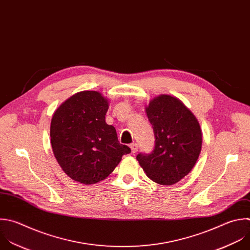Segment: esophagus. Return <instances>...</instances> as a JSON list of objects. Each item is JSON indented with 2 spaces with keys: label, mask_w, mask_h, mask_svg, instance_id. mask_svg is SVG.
<instances>
[{
  "label": "esophagus",
  "mask_w": 250,
  "mask_h": 250,
  "mask_svg": "<svg viewBox=\"0 0 250 250\" xmlns=\"http://www.w3.org/2000/svg\"><path fill=\"white\" fill-rule=\"evenodd\" d=\"M129 147H130V149H131V152H132V153H136V152H137V150H138V145H137L136 143H132V144H130V145H129Z\"/></svg>",
  "instance_id": "1"
}]
</instances>
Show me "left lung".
I'll use <instances>...</instances> for the list:
<instances>
[{"mask_svg":"<svg viewBox=\"0 0 250 250\" xmlns=\"http://www.w3.org/2000/svg\"><path fill=\"white\" fill-rule=\"evenodd\" d=\"M146 114L155 146L150 154L136 156L146 176L162 186H172L194 167L202 145L199 123L177 97L162 94L150 101Z\"/></svg>","mask_w":250,"mask_h":250,"instance_id":"8db88e82","label":"left lung"}]
</instances>
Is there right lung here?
<instances>
[{
  "label": "right lung",
  "mask_w": 250,
  "mask_h": 250,
  "mask_svg": "<svg viewBox=\"0 0 250 250\" xmlns=\"http://www.w3.org/2000/svg\"><path fill=\"white\" fill-rule=\"evenodd\" d=\"M108 100L97 91H81L54 113L50 136L54 155L73 181L93 185L105 180L130 148L105 122Z\"/></svg>",
  "instance_id": "add662e5"
}]
</instances>
